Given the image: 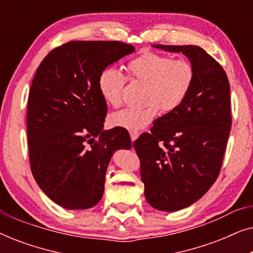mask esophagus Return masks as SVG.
I'll use <instances>...</instances> for the list:
<instances>
[{
  "label": "esophagus",
  "instance_id": "34e87169",
  "mask_svg": "<svg viewBox=\"0 0 253 253\" xmlns=\"http://www.w3.org/2000/svg\"><path fill=\"white\" fill-rule=\"evenodd\" d=\"M130 137H131V140L134 141L138 137H139V133H138V132H130Z\"/></svg>",
  "mask_w": 253,
  "mask_h": 253
}]
</instances>
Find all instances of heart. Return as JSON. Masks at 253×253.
<instances>
[{
    "instance_id": "obj_1",
    "label": "heart",
    "mask_w": 253,
    "mask_h": 253,
    "mask_svg": "<svg viewBox=\"0 0 253 253\" xmlns=\"http://www.w3.org/2000/svg\"><path fill=\"white\" fill-rule=\"evenodd\" d=\"M131 78L146 83L145 101L141 108H126L110 115L112 126L137 132L146 127L159 114L170 112L184 101L195 82V67L185 58H171L159 53H144L127 64ZM126 77L115 68H107L99 76L98 87L107 105L119 107Z\"/></svg>"
}]
</instances>
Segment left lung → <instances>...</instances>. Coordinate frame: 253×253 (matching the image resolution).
I'll return each mask as SVG.
<instances>
[{
  "label": "left lung",
  "mask_w": 253,
  "mask_h": 253,
  "mask_svg": "<svg viewBox=\"0 0 253 253\" xmlns=\"http://www.w3.org/2000/svg\"><path fill=\"white\" fill-rule=\"evenodd\" d=\"M152 46L185 55L196 71L184 101L133 143L147 203L175 212L202 198L219 176L231 129L230 88L222 67L203 48Z\"/></svg>",
  "instance_id": "left-lung-1"
}]
</instances>
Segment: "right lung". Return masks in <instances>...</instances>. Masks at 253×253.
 Segmentation results:
<instances>
[{"label": "right lung", "mask_w": 253, "mask_h": 253, "mask_svg": "<svg viewBox=\"0 0 253 253\" xmlns=\"http://www.w3.org/2000/svg\"><path fill=\"white\" fill-rule=\"evenodd\" d=\"M133 51L120 41H70L51 50L34 75L26 116L31 170L61 207L95 206L113 154L132 146L126 130H103L107 103L98 79Z\"/></svg>", "instance_id": "obj_1"}]
</instances>
